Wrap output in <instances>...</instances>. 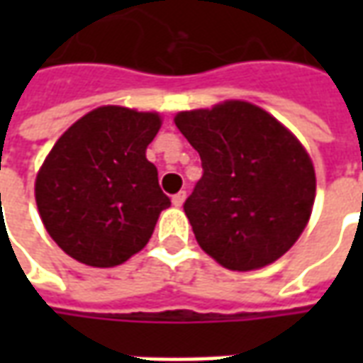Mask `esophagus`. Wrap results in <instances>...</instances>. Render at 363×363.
<instances>
[{
    "label": "esophagus",
    "mask_w": 363,
    "mask_h": 363,
    "mask_svg": "<svg viewBox=\"0 0 363 363\" xmlns=\"http://www.w3.org/2000/svg\"><path fill=\"white\" fill-rule=\"evenodd\" d=\"M184 198H186V192H184V190H181V192H177V194H174V196H173V206H177V208H179V206H182V202H184Z\"/></svg>",
    "instance_id": "esophagus-1"
}]
</instances>
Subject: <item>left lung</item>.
<instances>
[{
	"label": "left lung",
	"instance_id": "left-lung-1",
	"mask_svg": "<svg viewBox=\"0 0 363 363\" xmlns=\"http://www.w3.org/2000/svg\"><path fill=\"white\" fill-rule=\"evenodd\" d=\"M174 124L202 159L184 202L198 245L239 272L288 252L315 202V169L296 135L245 101L179 112Z\"/></svg>",
	"mask_w": 363,
	"mask_h": 363
}]
</instances>
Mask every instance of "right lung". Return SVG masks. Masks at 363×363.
I'll return each mask as SVG.
<instances>
[{"label": "right lung", "mask_w": 363, "mask_h": 363, "mask_svg": "<svg viewBox=\"0 0 363 363\" xmlns=\"http://www.w3.org/2000/svg\"><path fill=\"white\" fill-rule=\"evenodd\" d=\"M157 112L101 106L62 134L36 174L35 196L48 235L72 259L111 268L142 251L171 200L145 150Z\"/></svg>", "instance_id": "obj_1"}]
</instances>
